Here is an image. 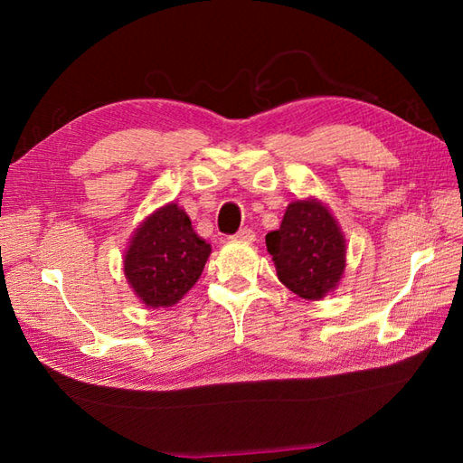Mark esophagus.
Returning <instances> with one entry per match:
<instances>
[{
	"instance_id": "34e87169",
	"label": "esophagus",
	"mask_w": 463,
	"mask_h": 463,
	"mask_svg": "<svg viewBox=\"0 0 463 463\" xmlns=\"http://www.w3.org/2000/svg\"><path fill=\"white\" fill-rule=\"evenodd\" d=\"M234 241H239V242H254V241H257V234H254L250 229H242V231H239L237 234H234Z\"/></svg>"
}]
</instances>
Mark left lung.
I'll return each instance as SVG.
<instances>
[{"mask_svg":"<svg viewBox=\"0 0 463 463\" xmlns=\"http://www.w3.org/2000/svg\"><path fill=\"white\" fill-rule=\"evenodd\" d=\"M279 280L304 300H322L338 288L346 270V239L328 204L297 199L280 229L267 234Z\"/></svg>","mask_w":463,"mask_h":463,"instance_id":"8db88e82","label":"left lung"}]
</instances>
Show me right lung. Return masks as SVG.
Here are the masks:
<instances>
[{"label": "right lung", "instance_id": "obj_1", "mask_svg": "<svg viewBox=\"0 0 463 463\" xmlns=\"http://www.w3.org/2000/svg\"><path fill=\"white\" fill-rule=\"evenodd\" d=\"M209 254L211 244L194 232L189 214L166 203L135 229L123 272L145 307L169 308L201 279Z\"/></svg>", "mask_w": 463, "mask_h": 463}]
</instances>
